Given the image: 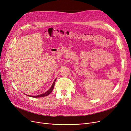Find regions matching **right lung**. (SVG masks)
<instances>
[{
    "instance_id": "add662e5",
    "label": "right lung",
    "mask_w": 131,
    "mask_h": 131,
    "mask_svg": "<svg viewBox=\"0 0 131 131\" xmlns=\"http://www.w3.org/2000/svg\"><path fill=\"white\" fill-rule=\"evenodd\" d=\"M56 80V79H55L54 80V81L53 82V85H52V86H51V87L50 88V89L49 90H47L46 92H45V93H43V94H40V95H38V96H29V97H34V98H38V97H45V96H47V95L50 94L52 92V91H53V89H54V85H55V83Z\"/></svg>"
}]
</instances>
